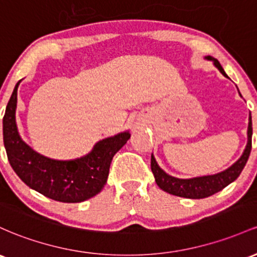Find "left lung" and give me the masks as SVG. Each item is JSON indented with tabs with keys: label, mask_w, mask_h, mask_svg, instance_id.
Listing matches in <instances>:
<instances>
[{
	"label": "left lung",
	"mask_w": 257,
	"mask_h": 257,
	"mask_svg": "<svg viewBox=\"0 0 257 257\" xmlns=\"http://www.w3.org/2000/svg\"><path fill=\"white\" fill-rule=\"evenodd\" d=\"M206 60L212 61L213 66L216 67L225 78H229L225 74L224 69L219 64V62L215 60L211 56H206ZM239 91V90H238ZM240 95V92H239ZM241 96V95H240ZM251 137H252V123H251V114H249V125H247V143L245 146L243 155L240 156L236 162H234L229 168L219 172V173L211 174V176H202L195 177V178L189 179H180L172 177L166 173L162 168L157 165L155 156L151 154V171L155 176L157 185L166 193L172 194V195L187 197V199H204L213 194L218 193L222 189H224L227 185L234 182L241 173L243 168L246 165L247 159H249L250 151H251Z\"/></svg>",
	"instance_id": "left-lung-1"
}]
</instances>
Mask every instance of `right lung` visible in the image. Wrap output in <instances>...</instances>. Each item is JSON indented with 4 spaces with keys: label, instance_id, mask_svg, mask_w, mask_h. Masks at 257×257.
Here are the masks:
<instances>
[{
    "label": "right lung",
    "instance_id": "obj_1",
    "mask_svg": "<svg viewBox=\"0 0 257 257\" xmlns=\"http://www.w3.org/2000/svg\"><path fill=\"white\" fill-rule=\"evenodd\" d=\"M16 84L4 117V144L13 171L25 184L61 202H81L97 195L108 178L112 159L131 138L129 132L100 140L92 150L74 160H53L33 150L21 138L16 122Z\"/></svg>",
    "mask_w": 257,
    "mask_h": 257
}]
</instances>
